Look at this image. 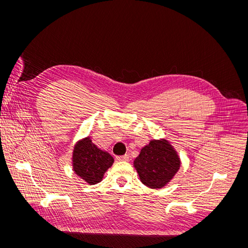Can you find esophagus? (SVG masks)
I'll use <instances>...</instances> for the list:
<instances>
[{"label": "esophagus", "instance_id": "esophagus-1", "mask_svg": "<svg viewBox=\"0 0 248 248\" xmlns=\"http://www.w3.org/2000/svg\"><path fill=\"white\" fill-rule=\"evenodd\" d=\"M117 160H119V161H128L129 160V155L125 154L123 156H118Z\"/></svg>", "mask_w": 248, "mask_h": 248}]
</instances>
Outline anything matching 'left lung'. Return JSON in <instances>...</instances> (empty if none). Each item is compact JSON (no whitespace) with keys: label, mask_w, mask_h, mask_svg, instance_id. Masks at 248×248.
Segmentation results:
<instances>
[{"label":"left lung","mask_w":248,"mask_h":248,"mask_svg":"<svg viewBox=\"0 0 248 248\" xmlns=\"http://www.w3.org/2000/svg\"><path fill=\"white\" fill-rule=\"evenodd\" d=\"M133 166L142 184L150 188H162L177 174L181 159L168 140H152L141 148Z\"/></svg>","instance_id":"obj_1"}]
</instances>
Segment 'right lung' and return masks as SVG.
<instances>
[{
	"mask_svg": "<svg viewBox=\"0 0 248 248\" xmlns=\"http://www.w3.org/2000/svg\"><path fill=\"white\" fill-rule=\"evenodd\" d=\"M114 157L97 147L87 137L77 141L72 152V170L90 185L102 181L106 171L114 163Z\"/></svg>",
	"mask_w": 248,
	"mask_h": 248,
	"instance_id": "obj_1",
	"label": "right lung"
}]
</instances>
